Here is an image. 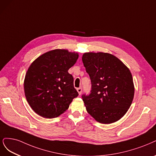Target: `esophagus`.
<instances>
[{
	"mask_svg": "<svg viewBox=\"0 0 156 156\" xmlns=\"http://www.w3.org/2000/svg\"><path fill=\"white\" fill-rule=\"evenodd\" d=\"M77 91L78 92L79 94L80 95V94H81V93H82V88H78L77 89Z\"/></svg>",
	"mask_w": 156,
	"mask_h": 156,
	"instance_id": "esophagus-1",
	"label": "esophagus"
}]
</instances>
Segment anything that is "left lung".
<instances>
[{
  "label": "left lung",
  "instance_id": "8db88e82",
  "mask_svg": "<svg viewBox=\"0 0 156 156\" xmlns=\"http://www.w3.org/2000/svg\"><path fill=\"white\" fill-rule=\"evenodd\" d=\"M82 60L92 84L90 94L82 95L88 113L103 124L119 120L133 99L134 86L130 69L108 53H85Z\"/></svg>",
  "mask_w": 156,
  "mask_h": 156
}]
</instances>
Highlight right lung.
Here are the masks:
<instances>
[{
  "instance_id": "add662e5",
  "label": "right lung",
  "mask_w": 156,
  "mask_h": 156,
  "mask_svg": "<svg viewBox=\"0 0 156 156\" xmlns=\"http://www.w3.org/2000/svg\"><path fill=\"white\" fill-rule=\"evenodd\" d=\"M79 57L66 50L48 51L35 59L26 72L24 88L27 101L40 116L51 119L69 108L79 94L68 73Z\"/></svg>"
}]
</instances>
